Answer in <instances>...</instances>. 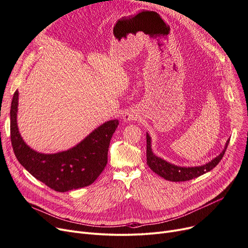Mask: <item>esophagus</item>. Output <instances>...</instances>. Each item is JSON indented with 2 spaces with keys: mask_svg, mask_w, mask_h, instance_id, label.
Segmentation results:
<instances>
[{
  "mask_svg": "<svg viewBox=\"0 0 248 248\" xmlns=\"http://www.w3.org/2000/svg\"><path fill=\"white\" fill-rule=\"evenodd\" d=\"M137 119V115L136 113L134 112H126L124 115V122H132V121H135Z\"/></svg>",
  "mask_w": 248,
  "mask_h": 248,
  "instance_id": "1",
  "label": "esophagus"
}]
</instances>
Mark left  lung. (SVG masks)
I'll list each match as a JSON object with an SVG mask.
<instances>
[{
  "mask_svg": "<svg viewBox=\"0 0 248 248\" xmlns=\"http://www.w3.org/2000/svg\"><path fill=\"white\" fill-rule=\"evenodd\" d=\"M229 144V140L226 141L224 150L220 153L219 155L211 162L207 163L206 165L199 166V167H179L175 166L171 163H168L167 161L157 157L154 155L152 148H151V138L149 134H147V164L151 168V170L158 174L159 176L163 177L164 179L172 182H184L189 181L194 178H197L207 172L211 171L213 168H215L218 163L223 158L227 146Z\"/></svg>",
  "mask_w": 248,
  "mask_h": 248,
  "instance_id": "obj_1",
  "label": "left lung"
}]
</instances>
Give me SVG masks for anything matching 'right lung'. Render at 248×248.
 I'll list each match as a JSON object with an SVG mask.
<instances>
[{"label": "right lung", "mask_w": 248, "mask_h": 248, "mask_svg": "<svg viewBox=\"0 0 248 248\" xmlns=\"http://www.w3.org/2000/svg\"><path fill=\"white\" fill-rule=\"evenodd\" d=\"M19 91L11 104V141L19 163L33 177L57 192H67L89 186L97 179L108 164L111 137L119 121L104 123L82 141L57 154H41L25 144L17 125Z\"/></svg>", "instance_id": "add662e5"}]
</instances>
